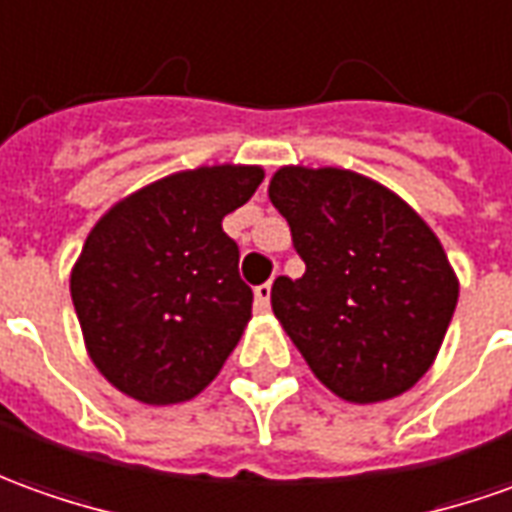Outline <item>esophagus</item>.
I'll return each mask as SVG.
<instances>
[{
	"label": "esophagus",
	"instance_id": "1",
	"mask_svg": "<svg viewBox=\"0 0 512 512\" xmlns=\"http://www.w3.org/2000/svg\"><path fill=\"white\" fill-rule=\"evenodd\" d=\"M270 292H273V284L270 281H264L256 287V309L259 312H267L270 309Z\"/></svg>",
	"mask_w": 512,
	"mask_h": 512
}]
</instances>
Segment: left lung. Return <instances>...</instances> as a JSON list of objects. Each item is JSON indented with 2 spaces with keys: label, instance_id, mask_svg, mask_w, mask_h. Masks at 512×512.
Segmentation results:
<instances>
[{
  "label": "left lung",
  "instance_id": "8db88e82",
  "mask_svg": "<svg viewBox=\"0 0 512 512\" xmlns=\"http://www.w3.org/2000/svg\"><path fill=\"white\" fill-rule=\"evenodd\" d=\"M270 200L306 264L273 281V312L320 382L345 401L401 396L435 362L460 284L415 211L348 169L281 167Z\"/></svg>",
  "mask_w": 512,
  "mask_h": 512
}]
</instances>
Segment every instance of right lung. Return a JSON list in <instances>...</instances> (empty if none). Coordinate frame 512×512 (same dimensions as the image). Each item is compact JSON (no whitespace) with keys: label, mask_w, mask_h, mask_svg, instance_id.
Listing matches in <instances>:
<instances>
[{"label":"right lung","mask_w":512,"mask_h":512,"mask_svg":"<svg viewBox=\"0 0 512 512\" xmlns=\"http://www.w3.org/2000/svg\"><path fill=\"white\" fill-rule=\"evenodd\" d=\"M259 167L175 172L116 203L88 234L72 301L88 357L125 396L181 404L220 373L253 290L222 217L259 189Z\"/></svg>","instance_id":"add662e5"}]
</instances>
